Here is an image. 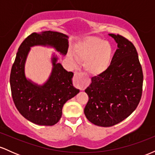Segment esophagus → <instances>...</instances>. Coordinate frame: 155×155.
Segmentation results:
<instances>
[{"mask_svg": "<svg viewBox=\"0 0 155 155\" xmlns=\"http://www.w3.org/2000/svg\"><path fill=\"white\" fill-rule=\"evenodd\" d=\"M74 84L76 87L83 90L87 84V82L83 79L82 74L81 73H75L74 78Z\"/></svg>", "mask_w": 155, "mask_h": 155, "instance_id": "esophagus-1", "label": "esophagus"}]
</instances>
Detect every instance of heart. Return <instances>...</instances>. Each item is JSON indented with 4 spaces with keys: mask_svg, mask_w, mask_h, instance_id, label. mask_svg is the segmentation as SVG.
Instances as JSON below:
<instances>
[{
    "mask_svg": "<svg viewBox=\"0 0 155 155\" xmlns=\"http://www.w3.org/2000/svg\"><path fill=\"white\" fill-rule=\"evenodd\" d=\"M76 60L84 62L89 74L98 76L106 72L111 63L113 49L108 42L95 36H87L77 43L73 51ZM71 61L76 59L68 55Z\"/></svg>",
    "mask_w": 155,
    "mask_h": 155,
    "instance_id": "obj_1",
    "label": "heart"
}]
</instances>
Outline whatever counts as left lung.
<instances>
[{"mask_svg":"<svg viewBox=\"0 0 155 155\" xmlns=\"http://www.w3.org/2000/svg\"><path fill=\"white\" fill-rule=\"evenodd\" d=\"M108 35L118 49L108 70L93 76L85 90L89 96L85 116L101 127H111L128 117L139 104L143 87V71L136 47L122 35Z\"/></svg>","mask_w":155,"mask_h":155,"instance_id":"left-lung-1","label":"left lung"}]
</instances>
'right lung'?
Returning a JSON list of instances; mask_svg holds the SVG:
<instances>
[{"label": "right lung", "mask_w": 155, "mask_h": 155, "mask_svg": "<svg viewBox=\"0 0 155 155\" xmlns=\"http://www.w3.org/2000/svg\"><path fill=\"white\" fill-rule=\"evenodd\" d=\"M68 36L54 31L33 33L19 46L12 65L10 86L14 103L25 118L38 125L51 126L58 123L66 101L74 97L79 90L73 86L74 74L68 72L58 63V57H51L52 69L49 79L38 85L26 78L25 65L31 47H50L65 56L68 49Z\"/></svg>", "instance_id": "add662e5"}]
</instances>
